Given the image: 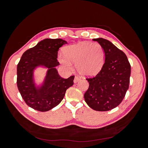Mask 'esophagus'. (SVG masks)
<instances>
[{
    "label": "esophagus",
    "instance_id": "esophagus-1",
    "mask_svg": "<svg viewBox=\"0 0 148 148\" xmlns=\"http://www.w3.org/2000/svg\"><path fill=\"white\" fill-rule=\"evenodd\" d=\"M80 80V78L79 77H78V76H75L74 79V82L75 83H77V82H78Z\"/></svg>",
    "mask_w": 148,
    "mask_h": 148
}]
</instances>
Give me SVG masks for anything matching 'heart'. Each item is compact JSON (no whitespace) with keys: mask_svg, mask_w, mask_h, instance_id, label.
Instances as JSON below:
<instances>
[{"mask_svg":"<svg viewBox=\"0 0 148 148\" xmlns=\"http://www.w3.org/2000/svg\"><path fill=\"white\" fill-rule=\"evenodd\" d=\"M64 54H58L60 63L69 70L75 64L77 71L83 76H94L101 70L105 59L103 46L98 43L80 42L68 45L64 50Z\"/></svg>","mask_w":148,"mask_h":148,"instance_id":"obj_1","label":"heart"}]
</instances>
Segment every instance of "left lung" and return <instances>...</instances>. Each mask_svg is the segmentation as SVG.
Instances as JSON below:
<instances>
[{"label": "left lung", "mask_w": 148, "mask_h": 148, "mask_svg": "<svg viewBox=\"0 0 148 148\" xmlns=\"http://www.w3.org/2000/svg\"><path fill=\"white\" fill-rule=\"evenodd\" d=\"M103 46L105 62L100 72L86 80L89 83L84 98L96 111H108L119 106L129 88L131 65L126 54L106 39H93Z\"/></svg>", "instance_id": "8db88e82"}]
</instances>
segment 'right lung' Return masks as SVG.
I'll return each mask as SVG.
<instances>
[{"instance_id":"1","label":"right lung","mask_w":148,"mask_h":148,"mask_svg":"<svg viewBox=\"0 0 148 148\" xmlns=\"http://www.w3.org/2000/svg\"><path fill=\"white\" fill-rule=\"evenodd\" d=\"M67 42L62 39H49L39 42L26 50L17 65V83L26 104L34 109L47 112L63 99L67 89L74 84V75L65 79L59 75L56 66L59 49ZM39 66L48 68L43 84L36 87L33 79L34 69Z\"/></svg>"}]
</instances>
